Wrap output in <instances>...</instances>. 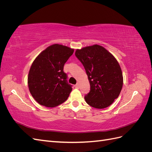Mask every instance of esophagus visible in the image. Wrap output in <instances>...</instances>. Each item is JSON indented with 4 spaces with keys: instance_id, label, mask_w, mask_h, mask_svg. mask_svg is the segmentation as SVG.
<instances>
[{
    "instance_id": "esophagus-1",
    "label": "esophagus",
    "mask_w": 152,
    "mask_h": 152,
    "mask_svg": "<svg viewBox=\"0 0 152 152\" xmlns=\"http://www.w3.org/2000/svg\"><path fill=\"white\" fill-rule=\"evenodd\" d=\"M75 87L77 89H79V84H77L76 85H75Z\"/></svg>"
}]
</instances>
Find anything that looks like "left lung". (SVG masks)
Instances as JSON below:
<instances>
[{"label":"left lung","instance_id":"obj_1","mask_svg":"<svg viewBox=\"0 0 152 152\" xmlns=\"http://www.w3.org/2000/svg\"><path fill=\"white\" fill-rule=\"evenodd\" d=\"M75 54L83 65L90 83V92L84 97L86 103L95 108L109 107L118 97L123 86L117 60L98 44L77 49Z\"/></svg>","mask_w":152,"mask_h":152}]
</instances>
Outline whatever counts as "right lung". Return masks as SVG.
Listing matches in <instances>:
<instances>
[{
	"mask_svg": "<svg viewBox=\"0 0 152 152\" xmlns=\"http://www.w3.org/2000/svg\"><path fill=\"white\" fill-rule=\"evenodd\" d=\"M73 51V49L55 44L35 59L29 70L28 85L31 96L40 104L55 107L68 98L72 88L63 67Z\"/></svg>",
	"mask_w": 152,
	"mask_h": 152,
	"instance_id": "right-lung-1",
	"label": "right lung"
}]
</instances>
